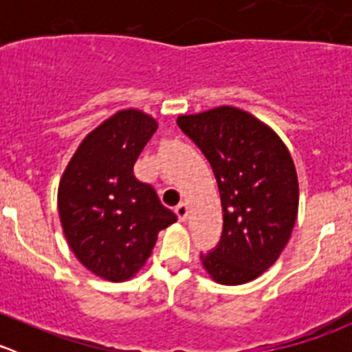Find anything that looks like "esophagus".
<instances>
[{
	"instance_id": "1",
	"label": "esophagus",
	"mask_w": 352,
	"mask_h": 352,
	"mask_svg": "<svg viewBox=\"0 0 352 352\" xmlns=\"http://www.w3.org/2000/svg\"><path fill=\"white\" fill-rule=\"evenodd\" d=\"M187 212H189V211H187V206L184 204V202H180L179 206H175V214L179 216L180 221H186V219H187Z\"/></svg>"
}]
</instances>
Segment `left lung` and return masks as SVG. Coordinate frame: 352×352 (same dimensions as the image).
<instances>
[{"instance_id":"obj_1","label":"left lung","mask_w":352,"mask_h":352,"mask_svg":"<svg viewBox=\"0 0 352 352\" xmlns=\"http://www.w3.org/2000/svg\"><path fill=\"white\" fill-rule=\"evenodd\" d=\"M180 129L211 163L223 208L218 247L201 254L219 285L254 281L285 250L298 216V177L281 138L242 109L179 116Z\"/></svg>"}]
</instances>
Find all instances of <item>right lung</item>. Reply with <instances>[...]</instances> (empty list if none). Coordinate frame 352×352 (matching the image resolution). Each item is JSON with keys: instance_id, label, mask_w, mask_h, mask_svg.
Segmentation results:
<instances>
[{"instance_id": "add662e5", "label": "right lung", "mask_w": 352, "mask_h": 352, "mask_svg": "<svg viewBox=\"0 0 352 352\" xmlns=\"http://www.w3.org/2000/svg\"><path fill=\"white\" fill-rule=\"evenodd\" d=\"M156 127L141 110H119L87 134L59 182L67 245L88 271L107 281L133 278L158 233L177 221L153 187L134 177V163Z\"/></svg>"}]
</instances>
